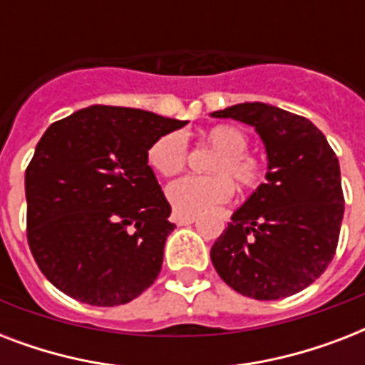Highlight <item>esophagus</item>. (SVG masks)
I'll return each instance as SVG.
<instances>
[{
  "label": "esophagus",
  "instance_id": "1",
  "mask_svg": "<svg viewBox=\"0 0 365 365\" xmlns=\"http://www.w3.org/2000/svg\"><path fill=\"white\" fill-rule=\"evenodd\" d=\"M172 220L176 225H191V223L197 222V216H187V214H180V212H174L172 214Z\"/></svg>",
  "mask_w": 365,
  "mask_h": 365
}]
</instances>
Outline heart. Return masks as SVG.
<instances>
[{
    "label": "heart",
    "instance_id": "b5f03b06",
    "mask_svg": "<svg viewBox=\"0 0 365 365\" xmlns=\"http://www.w3.org/2000/svg\"><path fill=\"white\" fill-rule=\"evenodd\" d=\"M205 140L217 149L208 165V172L214 174L180 178L166 187V199L180 214L195 216L225 202L233 193L230 177L240 189H254L261 182L259 160L246 153L248 136L239 126H212L205 134ZM185 159L187 145L180 132L163 134L148 149V165L160 176L168 178L182 172Z\"/></svg>",
    "mask_w": 365,
    "mask_h": 365
}]
</instances>
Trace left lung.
<instances>
[{"label": "left lung", "mask_w": 365, "mask_h": 365, "mask_svg": "<svg viewBox=\"0 0 365 365\" xmlns=\"http://www.w3.org/2000/svg\"><path fill=\"white\" fill-rule=\"evenodd\" d=\"M212 117L254 126L265 145L267 183L235 210L210 250L227 286L252 299H282L317 280L334 259L345 199L337 155L309 119L244 102Z\"/></svg>", "instance_id": "left-lung-1"}]
</instances>
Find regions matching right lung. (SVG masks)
<instances>
[{"instance_id": "obj_1", "label": "right lung", "mask_w": 365, "mask_h": 365, "mask_svg": "<svg viewBox=\"0 0 365 365\" xmlns=\"http://www.w3.org/2000/svg\"><path fill=\"white\" fill-rule=\"evenodd\" d=\"M185 125L134 108L91 106L45 130L26 168L28 242L60 292L115 307L155 282L176 225L148 149Z\"/></svg>"}]
</instances>
